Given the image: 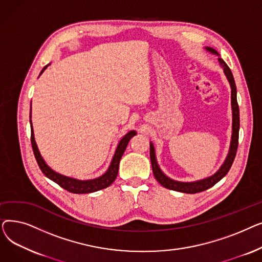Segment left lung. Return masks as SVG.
<instances>
[{
    "label": "left lung",
    "mask_w": 262,
    "mask_h": 262,
    "mask_svg": "<svg viewBox=\"0 0 262 262\" xmlns=\"http://www.w3.org/2000/svg\"><path fill=\"white\" fill-rule=\"evenodd\" d=\"M205 50L219 56L217 60L220 66L223 69V72L229 82V86L231 89V113H232V125H231V138H230V145L227 156L222 163V166L220 167V169L212 174L211 176H208L206 178H203V180L194 181V182H178L174 181L169 176H167L162 172L160 169L159 164L157 162L156 158V153H155V147L153 142H149V157H150V162H152V169L154 176L157 180V182L163 186L164 188L178 191V192H183V193H198V192H202L211 188L214 186L216 183H219L222 178L228 173L231 164L233 162V159L236 157L237 153V148H238V139H239V129H240V115H239V106L237 102V88H236V82L235 79H233L232 73L230 71V69L226 64V62L220 57V54L212 48L210 47H206Z\"/></svg>",
    "instance_id": "obj_1"
}]
</instances>
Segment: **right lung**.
Here are the masks:
<instances>
[{
  "instance_id": "add662e5",
  "label": "right lung",
  "mask_w": 262,
  "mask_h": 262,
  "mask_svg": "<svg viewBox=\"0 0 262 262\" xmlns=\"http://www.w3.org/2000/svg\"><path fill=\"white\" fill-rule=\"evenodd\" d=\"M50 64L51 63L47 64L42 69V71L40 72V75L45 72V70ZM30 123H31V132H32V135H31L32 146H33L35 158L37 160V163H38L40 170L42 171L43 174L48 178H50L51 181H53L54 183H56L57 185H59L61 188L66 189L67 191L72 192V193H76V194L91 193V192H95V191L105 189L115 182V180L117 178V175H118L119 163H120L121 157L124 154V152H125V148H126L130 138H133V137L137 134L136 130H129L127 134H125L122 137V139L119 141V143L117 145L116 152L113 156L112 161H110L109 167H108V169L106 170V172L104 174H102L99 177L92 178V180H78V178L66 176V175H62V174H60L56 171H54L49 166V164L46 162L43 157L41 156L39 149H38V146H37V143H36V140H35V135H34V129H33L32 106H31V113H30Z\"/></svg>"
}]
</instances>
